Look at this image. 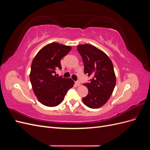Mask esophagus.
Masks as SVG:
<instances>
[{"mask_svg": "<svg viewBox=\"0 0 150 150\" xmlns=\"http://www.w3.org/2000/svg\"><path fill=\"white\" fill-rule=\"evenodd\" d=\"M76 85L77 86H79L81 85V83H80L79 81H77V82H76Z\"/></svg>", "mask_w": 150, "mask_h": 150, "instance_id": "1", "label": "esophagus"}]
</instances>
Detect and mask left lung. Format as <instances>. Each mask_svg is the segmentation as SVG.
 Instances as JSON below:
<instances>
[{
    "instance_id": "obj_1",
    "label": "left lung",
    "mask_w": 150,
    "mask_h": 150,
    "mask_svg": "<svg viewBox=\"0 0 150 150\" xmlns=\"http://www.w3.org/2000/svg\"><path fill=\"white\" fill-rule=\"evenodd\" d=\"M77 47L84 62V73L93 77L89 83L84 84L89 92L83 101L89 108H100L109 100L116 85L112 62L107 54L92 45L81 44Z\"/></svg>"
}]
</instances>
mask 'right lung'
<instances>
[{
  "label": "right lung",
  "instance_id": "obj_1",
  "mask_svg": "<svg viewBox=\"0 0 150 150\" xmlns=\"http://www.w3.org/2000/svg\"><path fill=\"white\" fill-rule=\"evenodd\" d=\"M71 49L69 46L50 43L40 50L32 62L29 75L32 87L38 101L44 106L59 105L67 91L73 87V80L59 76L56 72L61 68V60Z\"/></svg>",
  "mask_w": 150,
  "mask_h": 150
}]
</instances>
